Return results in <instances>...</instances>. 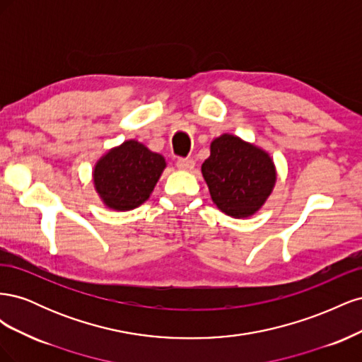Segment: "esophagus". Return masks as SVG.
<instances>
[{
  "instance_id": "obj_1",
  "label": "esophagus",
  "mask_w": 362,
  "mask_h": 362,
  "mask_svg": "<svg viewBox=\"0 0 362 362\" xmlns=\"http://www.w3.org/2000/svg\"><path fill=\"white\" fill-rule=\"evenodd\" d=\"M177 166L181 170H193L194 169V160L193 158H178Z\"/></svg>"
}]
</instances>
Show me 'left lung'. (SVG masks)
I'll use <instances>...</instances> for the list:
<instances>
[{"label": "left lung", "mask_w": 362, "mask_h": 362, "mask_svg": "<svg viewBox=\"0 0 362 362\" xmlns=\"http://www.w3.org/2000/svg\"><path fill=\"white\" fill-rule=\"evenodd\" d=\"M201 170L216 206L235 218L255 214L276 182L269 152L228 133L211 141Z\"/></svg>", "instance_id": "left-lung-1"}]
</instances>
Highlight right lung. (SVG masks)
Masks as SVG:
<instances>
[{"instance_id":"obj_1","label":"right lung","mask_w":362,"mask_h":362,"mask_svg":"<svg viewBox=\"0 0 362 362\" xmlns=\"http://www.w3.org/2000/svg\"><path fill=\"white\" fill-rule=\"evenodd\" d=\"M166 160L137 140H125L96 161L92 178L105 206L129 211L149 199Z\"/></svg>"}]
</instances>
